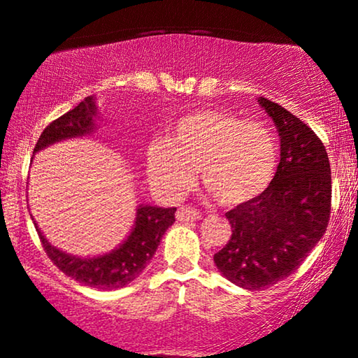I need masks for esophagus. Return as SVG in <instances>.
I'll return each instance as SVG.
<instances>
[{
    "instance_id": "obj_1",
    "label": "esophagus",
    "mask_w": 358,
    "mask_h": 358,
    "mask_svg": "<svg viewBox=\"0 0 358 358\" xmlns=\"http://www.w3.org/2000/svg\"><path fill=\"white\" fill-rule=\"evenodd\" d=\"M200 217H202V213H200L197 208L187 207V205H182V207L178 210V213H176V218H178L179 222H194V220H200Z\"/></svg>"
}]
</instances>
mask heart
<instances>
[{"label":"heart","instance_id":"heart-1","mask_svg":"<svg viewBox=\"0 0 358 358\" xmlns=\"http://www.w3.org/2000/svg\"><path fill=\"white\" fill-rule=\"evenodd\" d=\"M278 163L275 134L259 120H241L231 112L202 109L169 125L168 138L146 148L151 184L180 195L194 182V166L213 197L241 203L271 184Z\"/></svg>","mask_w":358,"mask_h":358}]
</instances>
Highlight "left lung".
Returning a JSON list of instances; mask_svg holds the SVG:
<instances>
[{
  "instance_id": "1",
  "label": "left lung",
  "mask_w": 358,
  "mask_h": 358,
  "mask_svg": "<svg viewBox=\"0 0 358 358\" xmlns=\"http://www.w3.org/2000/svg\"><path fill=\"white\" fill-rule=\"evenodd\" d=\"M257 102L277 127L280 163L262 194L227 213L231 238L213 256L223 277L246 290H264L292 275L331 217V166L322 141L277 102Z\"/></svg>"
}]
</instances>
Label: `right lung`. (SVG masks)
<instances>
[{
    "mask_svg": "<svg viewBox=\"0 0 358 358\" xmlns=\"http://www.w3.org/2000/svg\"><path fill=\"white\" fill-rule=\"evenodd\" d=\"M97 107L94 96L86 97L75 109L66 112L60 119L53 120L42 131L34 153L50 146L57 141L78 138L94 131V117ZM176 208H161L153 205H138L134 228L127 239L114 251L96 257H76L52 246L43 236L37 223L38 238L43 244L47 256L65 273L87 287L99 290H115L134 282L148 266L151 257L158 249L161 238L171 224L176 222Z\"/></svg>",
    "mask_w": 358,
    "mask_h": 358,
    "instance_id": "1",
    "label": "right lung"
}]
</instances>
